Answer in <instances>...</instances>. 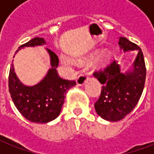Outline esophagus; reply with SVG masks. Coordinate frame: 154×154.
Wrapping results in <instances>:
<instances>
[{
	"instance_id": "1",
	"label": "esophagus",
	"mask_w": 154,
	"mask_h": 154,
	"mask_svg": "<svg viewBox=\"0 0 154 154\" xmlns=\"http://www.w3.org/2000/svg\"><path fill=\"white\" fill-rule=\"evenodd\" d=\"M88 80V77L87 75L84 73H82L80 74L78 77L77 78V84L78 86H82L86 82V81Z\"/></svg>"
}]
</instances>
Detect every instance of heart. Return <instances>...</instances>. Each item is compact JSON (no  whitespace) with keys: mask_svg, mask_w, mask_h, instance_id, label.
I'll list each match as a JSON object with an SVG mask.
<instances>
[{"mask_svg":"<svg viewBox=\"0 0 154 154\" xmlns=\"http://www.w3.org/2000/svg\"><path fill=\"white\" fill-rule=\"evenodd\" d=\"M108 57H109V54H108L107 52H103V53H102V54L99 56V58H98V61L100 62V63L104 62V61L108 59ZM63 61L64 62H67V60H66V59H63Z\"/></svg>","mask_w":154,"mask_h":154,"instance_id":"heart-1","label":"heart"}]
</instances>
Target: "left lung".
Segmentation results:
<instances>
[{
    "mask_svg": "<svg viewBox=\"0 0 154 154\" xmlns=\"http://www.w3.org/2000/svg\"><path fill=\"white\" fill-rule=\"evenodd\" d=\"M119 45L124 52L137 51L131 67L122 72L118 61L112 60L105 68L94 73L102 84L100 96L94 103L96 113L103 120L114 122L121 121L133 110L143 94L146 79L141 48L124 37H120Z\"/></svg>",
    "mask_w": 154,
    "mask_h": 154,
    "instance_id": "left-lung-1",
    "label": "left lung"
}]
</instances>
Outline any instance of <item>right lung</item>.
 <instances>
[{
	"instance_id": "1",
	"label": "right lung",
	"mask_w": 154,
	"mask_h": 154,
	"mask_svg": "<svg viewBox=\"0 0 154 154\" xmlns=\"http://www.w3.org/2000/svg\"><path fill=\"white\" fill-rule=\"evenodd\" d=\"M45 44L43 38H34L21 45L16 53L24 47L40 46ZM46 50L51 58V67L38 83L27 86L21 82L16 75L13 64L9 72L8 86L12 101L18 111L27 120L34 123H48L59 116L65 94L76 85L75 81L59 77L56 71L59 64L58 56L51 50Z\"/></svg>"
}]
</instances>
